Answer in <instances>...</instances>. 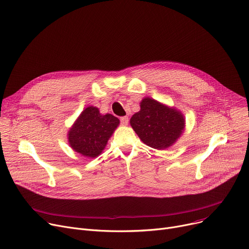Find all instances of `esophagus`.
I'll use <instances>...</instances> for the list:
<instances>
[{
    "instance_id": "34e87169",
    "label": "esophagus",
    "mask_w": 249,
    "mask_h": 249,
    "mask_svg": "<svg viewBox=\"0 0 249 249\" xmlns=\"http://www.w3.org/2000/svg\"><path fill=\"white\" fill-rule=\"evenodd\" d=\"M120 122H121L122 125L126 126V125L128 124V122H129V118L127 117V116H124V117H121V118H120Z\"/></svg>"
}]
</instances>
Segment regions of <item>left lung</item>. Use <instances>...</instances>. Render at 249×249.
<instances>
[{
  "instance_id": "left-lung-1",
  "label": "left lung",
  "mask_w": 249,
  "mask_h": 249,
  "mask_svg": "<svg viewBox=\"0 0 249 249\" xmlns=\"http://www.w3.org/2000/svg\"><path fill=\"white\" fill-rule=\"evenodd\" d=\"M130 125L144 144L164 150L172 146L183 133L185 118L175 107L145 97L140 102V111L131 117Z\"/></svg>"
}]
</instances>
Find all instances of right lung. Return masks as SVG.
<instances>
[{
  "label": "right lung",
  "instance_id": "right-lung-1",
  "mask_svg": "<svg viewBox=\"0 0 249 249\" xmlns=\"http://www.w3.org/2000/svg\"><path fill=\"white\" fill-rule=\"evenodd\" d=\"M119 123L112 114L103 115L97 107L88 106L68 131L69 145L82 156L95 158L103 152Z\"/></svg>",
  "mask_w": 249,
  "mask_h": 249
}]
</instances>
